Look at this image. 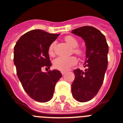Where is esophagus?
Instances as JSON below:
<instances>
[{
    "label": "esophagus",
    "instance_id": "34e87169",
    "mask_svg": "<svg viewBox=\"0 0 123 123\" xmlns=\"http://www.w3.org/2000/svg\"><path fill=\"white\" fill-rule=\"evenodd\" d=\"M61 74H62V75H64V74H66V72H65V71H61Z\"/></svg>",
    "mask_w": 123,
    "mask_h": 123
}]
</instances>
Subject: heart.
Segmentation results:
<instances>
[{"label": "heart", "mask_w": 123, "mask_h": 123, "mask_svg": "<svg viewBox=\"0 0 123 123\" xmlns=\"http://www.w3.org/2000/svg\"><path fill=\"white\" fill-rule=\"evenodd\" d=\"M65 41L71 47H73V50L74 54L79 56H82L84 54V50L77 47L79 45V42L77 39L73 36H68L64 38ZM54 43H52L49 47V53L52 54L54 52ZM77 62V59L76 57L72 56L69 57H57L54 60V67L61 71H66L69 70L72 66L76 65Z\"/></svg>", "instance_id": "1"}]
</instances>
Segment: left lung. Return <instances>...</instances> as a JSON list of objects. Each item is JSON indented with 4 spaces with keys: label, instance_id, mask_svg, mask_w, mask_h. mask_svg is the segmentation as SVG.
Instances as JSON below:
<instances>
[{
    "label": "left lung",
    "instance_id": "left-lung-1",
    "mask_svg": "<svg viewBox=\"0 0 123 123\" xmlns=\"http://www.w3.org/2000/svg\"><path fill=\"white\" fill-rule=\"evenodd\" d=\"M71 32L84 39L86 46L85 71L74 70L75 79L72 94L79 102H87L96 96L103 83L108 67V45L105 36L94 27L83 26ZM84 66V67H85Z\"/></svg>",
    "mask_w": 123,
    "mask_h": 123
}]
</instances>
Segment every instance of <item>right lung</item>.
<instances>
[{
	"mask_svg": "<svg viewBox=\"0 0 123 123\" xmlns=\"http://www.w3.org/2000/svg\"><path fill=\"white\" fill-rule=\"evenodd\" d=\"M59 35L32 30L22 36L14 46V62L18 79L26 93L40 103L52 99L55 84L62 77L57 70L42 72V68L46 69L51 66L49 47Z\"/></svg>",
	"mask_w": 123,
	"mask_h": 123,
	"instance_id": "right-lung-1",
	"label": "right lung"
}]
</instances>
